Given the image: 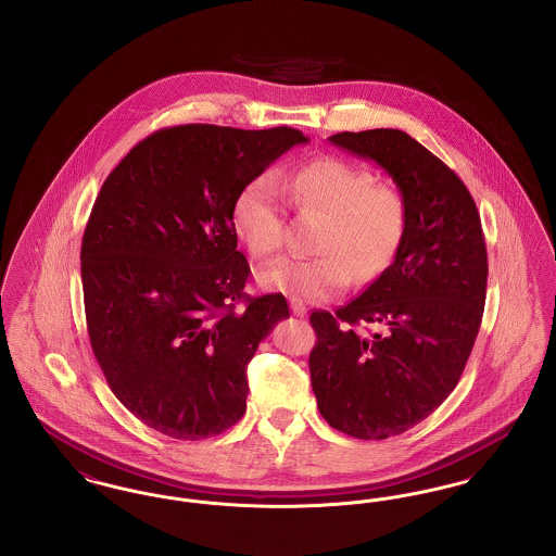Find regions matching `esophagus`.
Returning <instances> with one entry per match:
<instances>
[{
    "mask_svg": "<svg viewBox=\"0 0 556 556\" xmlns=\"http://www.w3.org/2000/svg\"><path fill=\"white\" fill-rule=\"evenodd\" d=\"M290 308L295 317H306V313H308V308L302 302H298V300H291Z\"/></svg>",
    "mask_w": 556,
    "mask_h": 556,
    "instance_id": "34e87169",
    "label": "esophagus"
}]
</instances>
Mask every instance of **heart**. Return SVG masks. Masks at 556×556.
Here are the masks:
<instances>
[{
	"instance_id": "b5f03b06",
	"label": "heart",
	"mask_w": 556,
	"mask_h": 556,
	"mask_svg": "<svg viewBox=\"0 0 556 556\" xmlns=\"http://www.w3.org/2000/svg\"><path fill=\"white\" fill-rule=\"evenodd\" d=\"M300 212H318L315 258H283L258 273L266 291L318 302L344 291L356 277L370 279L392 261L406 231V202L396 187L375 184L367 168L320 156L279 175L254 177L233 202V229L254 258H270L283 245V200Z\"/></svg>"
}]
</instances>
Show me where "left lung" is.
Listing matches in <instances>:
<instances>
[{
    "instance_id": "1",
    "label": "left lung",
    "mask_w": 556,
    "mask_h": 556,
    "mask_svg": "<svg viewBox=\"0 0 556 556\" xmlns=\"http://www.w3.org/2000/svg\"><path fill=\"white\" fill-rule=\"evenodd\" d=\"M329 141L375 160L406 202L394 263L336 315H311L323 419L358 440H386L421 424L456 388L483 317L488 252L469 189L408 132L345 131Z\"/></svg>"
}]
</instances>
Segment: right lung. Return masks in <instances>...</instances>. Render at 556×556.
Segmentation results:
<instances>
[{
    "mask_svg": "<svg viewBox=\"0 0 556 556\" xmlns=\"http://www.w3.org/2000/svg\"><path fill=\"white\" fill-rule=\"evenodd\" d=\"M306 141L290 127H168L100 189L80 243L87 331L114 396L159 433L193 442L243 417L248 363L290 308L243 293L233 202Z\"/></svg>",
    "mask_w": 556,
    "mask_h": 556,
    "instance_id": "1",
    "label": "right lung"
}]
</instances>
